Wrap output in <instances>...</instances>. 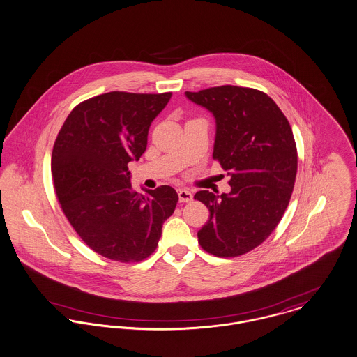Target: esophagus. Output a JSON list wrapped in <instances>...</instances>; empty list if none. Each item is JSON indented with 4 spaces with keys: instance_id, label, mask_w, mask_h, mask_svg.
Listing matches in <instances>:
<instances>
[{
    "instance_id": "1",
    "label": "esophagus",
    "mask_w": 357,
    "mask_h": 357,
    "mask_svg": "<svg viewBox=\"0 0 357 357\" xmlns=\"http://www.w3.org/2000/svg\"><path fill=\"white\" fill-rule=\"evenodd\" d=\"M178 197H179L181 202H190L192 199V192L186 190V189H179L178 190Z\"/></svg>"
}]
</instances>
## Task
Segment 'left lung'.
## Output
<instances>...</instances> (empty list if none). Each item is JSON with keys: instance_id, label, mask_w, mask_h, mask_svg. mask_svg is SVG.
Listing matches in <instances>:
<instances>
[{"instance_id": "1", "label": "left lung", "mask_w": 357, "mask_h": 357, "mask_svg": "<svg viewBox=\"0 0 357 357\" xmlns=\"http://www.w3.org/2000/svg\"><path fill=\"white\" fill-rule=\"evenodd\" d=\"M185 95L213 114V159L231 176L228 194L194 195L209 209L198 243L221 258L246 254L268 239L289 204L298 171L291 125L273 99L254 88L221 85Z\"/></svg>"}]
</instances>
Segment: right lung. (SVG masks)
Here are the masks:
<instances>
[{"mask_svg":"<svg viewBox=\"0 0 357 357\" xmlns=\"http://www.w3.org/2000/svg\"><path fill=\"white\" fill-rule=\"evenodd\" d=\"M171 95L114 91L91 98L68 115L55 139L52 172L62 212L86 246L112 261L148 258L175 211L171 186L138 194L128 168L145 152L149 126Z\"/></svg>","mask_w":357,"mask_h":357,"instance_id":"right-lung-1","label":"right lung"}]
</instances>
